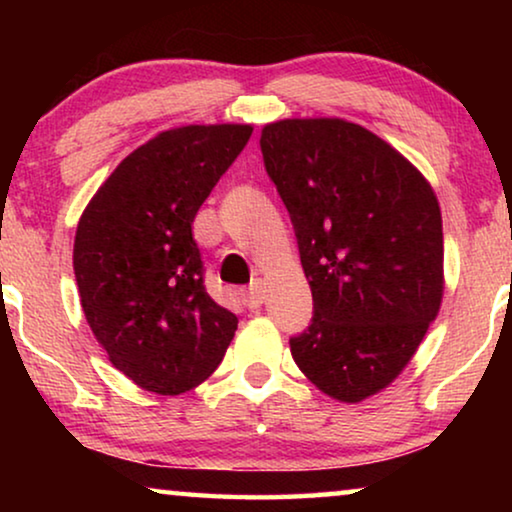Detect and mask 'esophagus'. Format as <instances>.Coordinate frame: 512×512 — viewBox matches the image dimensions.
<instances>
[{
	"instance_id": "obj_1",
	"label": "esophagus",
	"mask_w": 512,
	"mask_h": 512,
	"mask_svg": "<svg viewBox=\"0 0 512 512\" xmlns=\"http://www.w3.org/2000/svg\"><path fill=\"white\" fill-rule=\"evenodd\" d=\"M242 300H244V305L249 307V310H258V307H261L263 300H265V286H263V282L251 284L249 289L242 293Z\"/></svg>"
}]
</instances>
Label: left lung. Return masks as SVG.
<instances>
[{
  "instance_id": "left-lung-1",
  "label": "left lung",
  "mask_w": 512,
  "mask_h": 512,
  "mask_svg": "<svg viewBox=\"0 0 512 512\" xmlns=\"http://www.w3.org/2000/svg\"><path fill=\"white\" fill-rule=\"evenodd\" d=\"M261 151L314 300L293 361L326 396L361 403L403 373L438 317V198L408 158L345 118L268 123Z\"/></svg>"
}]
</instances>
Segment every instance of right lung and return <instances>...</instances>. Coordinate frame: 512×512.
<instances>
[{"label":"right lung","instance_id":"right-lung-1","mask_svg":"<svg viewBox=\"0 0 512 512\" xmlns=\"http://www.w3.org/2000/svg\"><path fill=\"white\" fill-rule=\"evenodd\" d=\"M251 125H181L123 158L74 237L81 307L111 366L179 396L207 380L237 317L205 291L193 219L251 137Z\"/></svg>","mask_w":512,"mask_h":512}]
</instances>
